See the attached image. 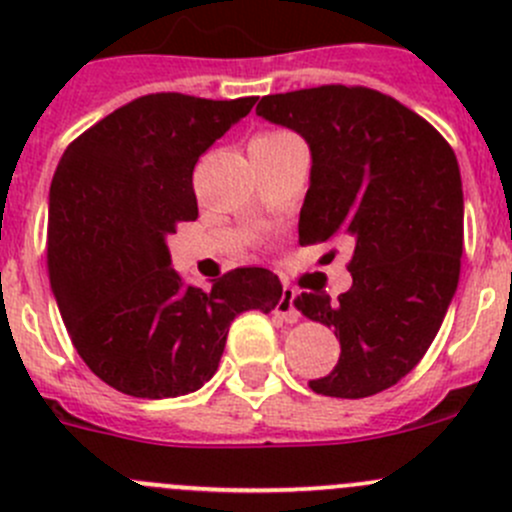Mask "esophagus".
<instances>
[{
    "mask_svg": "<svg viewBox=\"0 0 512 512\" xmlns=\"http://www.w3.org/2000/svg\"><path fill=\"white\" fill-rule=\"evenodd\" d=\"M294 297H297V292H294L292 287H285V289H282L280 299H277L275 312H277V317L285 319L287 324H294V322H297V319H299L297 307H294Z\"/></svg>",
    "mask_w": 512,
    "mask_h": 512,
    "instance_id": "esophagus-1",
    "label": "esophagus"
}]
</instances>
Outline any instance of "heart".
<instances>
[{
    "mask_svg": "<svg viewBox=\"0 0 512 512\" xmlns=\"http://www.w3.org/2000/svg\"><path fill=\"white\" fill-rule=\"evenodd\" d=\"M282 138H289V133H277V131L260 133V136L252 138V143H275V141H282ZM252 143H250V146H252Z\"/></svg>",
    "mask_w": 512,
    "mask_h": 512,
    "instance_id": "b5f03b06",
    "label": "heart"
}]
</instances>
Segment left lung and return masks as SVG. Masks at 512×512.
I'll list each match as a JSON object with an SVG mask.
<instances>
[{"label":"left lung","mask_w":512,"mask_h":512,"mask_svg":"<svg viewBox=\"0 0 512 512\" xmlns=\"http://www.w3.org/2000/svg\"><path fill=\"white\" fill-rule=\"evenodd\" d=\"M257 116L292 128L312 153L299 242L354 245L337 302L294 307L339 339L337 366L309 389L364 399L404 379L436 339L461 275L463 185L453 148L418 113L364 86L262 96Z\"/></svg>","instance_id":"left-lung-1"}]
</instances>
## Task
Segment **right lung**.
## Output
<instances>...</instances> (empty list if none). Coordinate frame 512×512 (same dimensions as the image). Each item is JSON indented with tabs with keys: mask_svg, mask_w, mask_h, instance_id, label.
Wrapping results in <instances>:
<instances>
[{
	"mask_svg": "<svg viewBox=\"0 0 512 512\" xmlns=\"http://www.w3.org/2000/svg\"><path fill=\"white\" fill-rule=\"evenodd\" d=\"M255 101L141 96L81 133L56 165L51 292L76 352L121 394L198 391L218 371L232 319L277 307L282 285L265 267H237L200 289L170 267L165 245L178 223L198 218V158Z\"/></svg>",
	"mask_w": 512,
	"mask_h": 512,
	"instance_id": "1",
	"label": "right lung"
}]
</instances>
